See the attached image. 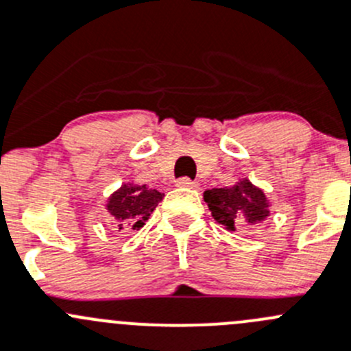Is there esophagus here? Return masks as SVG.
Segmentation results:
<instances>
[{"mask_svg": "<svg viewBox=\"0 0 351 351\" xmlns=\"http://www.w3.org/2000/svg\"><path fill=\"white\" fill-rule=\"evenodd\" d=\"M176 185L183 186V189H193V190L199 189V183L192 182V180H190V178H180L178 182H176Z\"/></svg>", "mask_w": 351, "mask_h": 351, "instance_id": "1", "label": "esophagus"}]
</instances>
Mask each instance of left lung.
Listing matches in <instances>:
<instances>
[{"mask_svg":"<svg viewBox=\"0 0 351 351\" xmlns=\"http://www.w3.org/2000/svg\"><path fill=\"white\" fill-rule=\"evenodd\" d=\"M204 200L214 219L231 231H237L241 223L255 224L269 216L266 195L248 180H240L233 186L206 190Z\"/></svg>","mask_w":351,"mask_h":351,"instance_id":"left-lung-1","label":"left lung"}]
</instances>
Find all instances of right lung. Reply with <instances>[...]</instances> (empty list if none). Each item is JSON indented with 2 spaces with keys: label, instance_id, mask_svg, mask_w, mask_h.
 <instances>
[{
  "label": "right lung",
  "instance_id": "1",
  "mask_svg": "<svg viewBox=\"0 0 351 351\" xmlns=\"http://www.w3.org/2000/svg\"><path fill=\"white\" fill-rule=\"evenodd\" d=\"M162 197L165 195L161 192L147 189L145 185L125 183L108 199L106 207L108 213L120 223V230L128 224H132V230H138L144 226Z\"/></svg>",
  "mask_w": 351,
  "mask_h": 351
}]
</instances>
